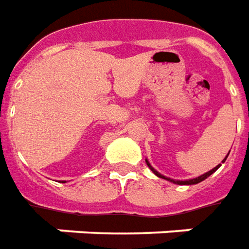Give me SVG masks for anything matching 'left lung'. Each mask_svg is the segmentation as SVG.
Segmentation results:
<instances>
[{"instance_id": "8db88e82", "label": "left lung", "mask_w": 249, "mask_h": 249, "mask_svg": "<svg viewBox=\"0 0 249 249\" xmlns=\"http://www.w3.org/2000/svg\"><path fill=\"white\" fill-rule=\"evenodd\" d=\"M228 154H230V152H228ZM227 157H228V155H227ZM227 157H226V159H227ZM226 159H224V160H223V162H221V163L226 162ZM146 162H147V160H146ZM147 166L150 167V168H151V170H152V172H154L155 175H158V177H159V178H163V179H167V180H171V182L177 183V184H196V183L203 182L204 179H207V178L210 177V175H212V174H213V172L216 171L217 168H219V167L221 166V164H219V166H216V167H215V168H212L211 171H208V172H206V174H203L201 177H197V178H195V179H190V180H172V179H168V178L163 177V175H160L159 172L155 171V170H154V168H152V167L150 166V163H148V162H147Z\"/></svg>"}]
</instances>
